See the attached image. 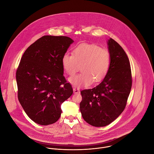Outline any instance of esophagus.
Wrapping results in <instances>:
<instances>
[{"label": "esophagus", "instance_id": "obj_1", "mask_svg": "<svg viewBox=\"0 0 154 154\" xmlns=\"http://www.w3.org/2000/svg\"><path fill=\"white\" fill-rule=\"evenodd\" d=\"M73 93H74L75 94H76V93H80V91H79V90L78 88H75V87H74V88H73Z\"/></svg>", "mask_w": 154, "mask_h": 154}]
</instances>
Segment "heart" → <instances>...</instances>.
<instances>
[{
    "instance_id": "obj_1",
    "label": "heart",
    "mask_w": 154,
    "mask_h": 154,
    "mask_svg": "<svg viewBox=\"0 0 154 154\" xmlns=\"http://www.w3.org/2000/svg\"><path fill=\"white\" fill-rule=\"evenodd\" d=\"M63 68L67 74L73 75L80 68L82 73L68 79L73 86H88L93 81L98 82L106 76L110 65L109 51L94 44H83L77 46L72 55L65 53L61 58Z\"/></svg>"
}]
</instances>
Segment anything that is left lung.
Masks as SVG:
<instances>
[{
	"label": "left lung",
	"instance_id": "1",
	"mask_svg": "<svg viewBox=\"0 0 154 154\" xmlns=\"http://www.w3.org/2000/svg\"><path fill=\"white\" fill-rule=\"evenodd\" d=\"M107 43L110 65L106 76L96 87L81 91L82 118L94 127L106 126L121 115L132 85L131 67L125 52L112 38Z\"/></svg>",
	"mask_w": 154,
	"mask_h": 154
}]
</instances>
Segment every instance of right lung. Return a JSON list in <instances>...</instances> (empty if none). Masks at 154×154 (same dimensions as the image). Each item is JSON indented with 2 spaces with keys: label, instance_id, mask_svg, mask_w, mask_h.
Returning <instances> with one entry per match:
<instances>
[{
  "label": "right lung",
  "instance_id": "1",
  "mask_svg": "<svg viewBox=\"0 0 154 154\" xmlns=\"http://www.w3.org/2000/svg\"><path fill=\"white\" fill-rule=\"evenodd\" d=\"M73 42L67 36H44L21 57L16 72L18 100L27 116L39 125L57 121L61 104L73 94L63 76L61 58Z\"/></svg>",
  "mask_w": 154,
  "mask_h": 154
}]
</instances>
